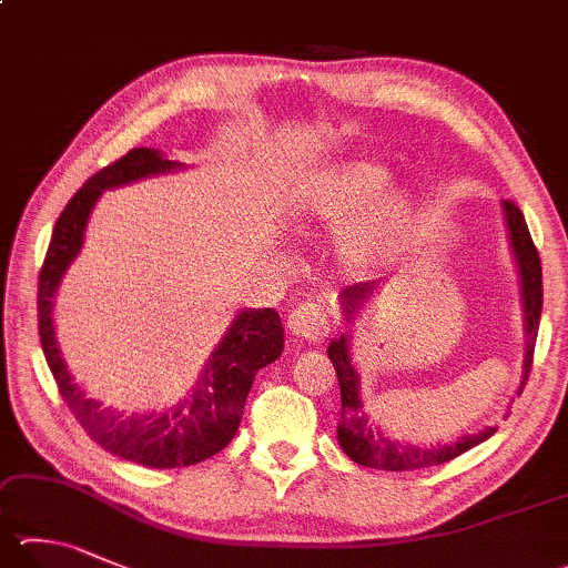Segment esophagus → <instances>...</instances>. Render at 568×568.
Here are the masks:
<instances>
[{
  "instance_id": "1",
  "label": "esophagus",
  "mask_w": 568,
  "mask_h": 568,
  "mask_svg": "<svg viewBox=\"0 0 568 568\" xmlns=\"http://www.w3.org/2000/svg\"><path fill=\"white\" fill-rule=\"evenodd\" d=\"M287 327L295 337L307 339V343H320V339L327 337L333 320H329L323 303H301L287 315Z\"/></svg>"
}]
</instances>
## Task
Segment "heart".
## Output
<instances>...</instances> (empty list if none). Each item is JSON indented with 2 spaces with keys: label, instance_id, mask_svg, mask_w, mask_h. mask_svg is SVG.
<instances>
[{
  "label": "heart",
  "instance_id": "heart-1",
  "mask_svg": "<svg viewBox=\"0 0 568 568\" xmlns=\"http://www.w3.org/2000/svg\"><path fill=\"white\" fill-rule=\"evenodd\" d=\"M389 171L375 161H345L303 185L301 201L315 221L345 225L339 257L353 271H375L395 261L415 225L412 193L388 189Z\"/></svg>",
  "mask_w": 568,
  "mask_h": 568
}]
</instances>
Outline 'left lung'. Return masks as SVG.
Wrapping results in <instances>:
<instances>
[{"label": "left lung", "mask_w": 568, "mask_h": 568, "mask_svg": "<svg viewBox=\"0 0 568 568\" xmlns=\"http://www.w3.org/2000/svg\"><path fill=\"white\" fill-rule=\"evenodd\" d=\"M504 215H507V229L511 239V251L517 257L519 273H521V297H524V320H527V359H524V377L521 385H527L531 359H534V343L536 333H539V317H541V303H544V287H541V261L539 251L531 241V233L524 221V213L514 201H504ZM377 283H357L345 287L339 293V305H343L345 320L349 323L357 307L363 305ZM327 357L335 367L337 383H339V397H343V412H339L337 425V442L345 455L363 464V467L383 469V471H412L435 467V464L452 462L455 457L477 447L479 442L494 435V427L487 432H479L477 437H462L455 445H439V447H412L405 442L389 439L377 427L369 425V419L363 409V399H359V379L357 369L349 363L347 337L333 339L327 347Z\"/></svg>", "instance_id": "left-lung-1"}]
</instances>
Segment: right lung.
I'll list each match as a JSON object with an SVG mask.
<instances>
[{"instance_id": "obj_1", "label": "right lung", "mask_w": 568, "mask_h": 568, "mask_svg": "<svg viewBox=\"0 0 568 568\" xmlns=\"http://www.w3.org/2000/svg\"><path fill=\"white\" fill-rule=\"evenodd\" d=\"M179 166L181 163L169 161L156 149H131L126 156L97 171L74 193V199L67 203L54 223V233H51L39 271L37 291L41 349H44L47 365L67 407L74 412L79 425L101 449L156 469L191 467V464H199L229 447L241 425L243 405L255 373L275 363L283 353L281 317L273 307L241 313L233 320L219 349L211 355V363L205 365V373L189 397L161 415H121V412L101 407L99 402L89 399L84 389L67 373L54 339L51 297L57 293L61 275L81 248L89 213L99 195L106 189L156 176V173Z\"/></svg>"}]
</instances>
